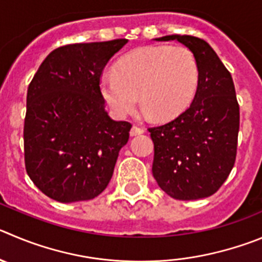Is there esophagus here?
Returning a JSON list of instances; mask_svg holds the SVG:
<instances>
[{
  "instance_id": "obj_1",
  "label": "esophagus",
  "mask_w": 262,
  "mask_h": 262,
  "mask_svg": "<svg viewBox=\"0 0 262 262\" xmlns=\"http://www.w3.org/2000/svg\"><path fill=\"white\" fill-rule=\"evenodd\" d=\"M145 133V129L141 128V126H137V125H133L130 129V136L134 137V136H138V134H142Z\"/></svg>"
}]
</instances>
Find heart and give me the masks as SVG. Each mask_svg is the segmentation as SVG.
<instances>
[{
    "label": "heart",
    "mask_w": 262,
    "mask_h": 262,
    "mask_svg": "<svg viewBox=\"0 0 262 262\" xmlns=\"http://www.w3.org/2000/svg\"><path fill=\"white\" fill-rule=\"evenodd\" d=\"M199 72L194 55L181 46H143L120 58L99 77V89L116 117L128 116L138 94L147 114L174 119L191 103Z\"/></svg>",
    "instance_id": "1"
}]
</instances>
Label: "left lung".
I'll return each mask as SVG.
<instances>
[{
    "label": "left lung",
    "mask_w": 262,
    "mask_h": 262,
    "mask_svg": "<svg viewBox=\"0 0 262 262\" xmlns=\"http://www.w3.org/2000/svg\"><path fill=\"white\" fill-rule=\"evenodd\" d=\"M155 40H176L186 46L196 60L199 80L186 111L148 129L154 142V178L174 199L208 198L222 186L235 163L239 104L233 77L202 38L170 35Z\"/></svg>",
    "instance_id": "8db88e82"
}]
</instances>
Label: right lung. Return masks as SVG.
<instances>
[{
    "label": "right lung",
    "mask_w": 262,
    "mask_h": 262,
    "mask_svg": "<svg viewBox=\"0 0 262 262\" xmlns=\"http://www.w3.org/2000/svg\"><path fill=\"white\" fill-rule=\"evenodd\" d=\"M126 42L117 38L60 46L33 76L27 92L24 161L29 178L46 196L84 202L108 185L132 124L108 116L99 77Z\"/></svg>",
    "instance_id": "right-lung-1"
}]
</instances>
